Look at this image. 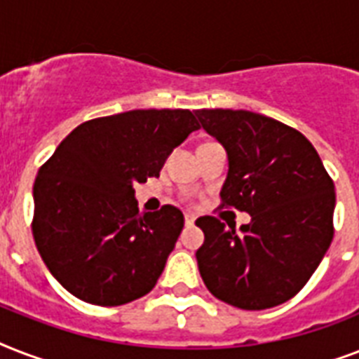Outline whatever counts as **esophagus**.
Segmentation results:
<instances>
[{
    "label": "esophagus",
    "mask_w": 359,
    "mask_h": 359,
    "mask_svg": "<svg viewBox=\"0 0 359 359\" xmlns=\"http://www.w3.org/2000/svg\"><path fill=\"white\" fill-rule=\"evenodd\" d=\"M184 222H186V225H194V222H196V216H194L191 212H186L184 214Z\"/></svg>",
    "instance_id": "obj_1"
}]
</instances>
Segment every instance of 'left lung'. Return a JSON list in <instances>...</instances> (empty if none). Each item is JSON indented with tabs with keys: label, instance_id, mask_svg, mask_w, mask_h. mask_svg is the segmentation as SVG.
Wrapping results in <instances>:
<instances>
[{
	"label": "left lung",
	"instance_id": "obj_1",
	"mask_svg": "<svg viewBox=\"0 0 359 359\" xmlns=\"http://www.w3.org/2000/svg\"><path fill=\"white\" fill-rule=\"evenodd\" d=\"M197 119L225 147L229 173L222 208L251 222L222 224L201 216L199 273L218 300L268 309L304 289L334 238V180L306 135L245 109H197Z\"/></svg>",
	"mask_w": 359,
	"mask_h": 359
}]
</instances>
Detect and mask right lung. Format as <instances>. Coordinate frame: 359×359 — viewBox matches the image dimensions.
Instances as JSON below:
<instances>
[{
	"label": "right lung",
	"mask_w": 359,
	"mask_h": 359,
	"mask_svg": "<svg viewBox=\"0 0 359 359\" xmlns=\"http://www.w3.org/2000/svg\"><path fill=\"white\" fill-rule=\"evenodd\" d=\"M199 128L190 109H134L81 123L42 163L33 186V238L76 298L123 306L151 292L184 227L173 205L141 214L135 182Z\"/></svg>",
	"instance_id": "obj_1"
}]
</instances>
